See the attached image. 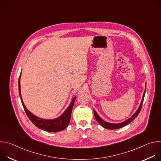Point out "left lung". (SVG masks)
I'll use <instances>...</instances> for the list:
<instances>
[{
    "label": "left lung",
    "instance_id": "left-lung-1",
    "mask_svg": "<svg viewBox=\"0 0 161 161\" xmlns=\"http://www.w3.org/2000/svg\"><path fill=\"white\" fill-rule=\"evenodd\" d=\"M146 90V89H145ZM145 92L143 94V99H142V103L139 107V108L137 109V110L136 111V112L133 114V115L129 119H128L126 121H124L122 123H120V124H111V123H108V122H106L105 121H104L103 120H102L97 114V113H96V111L94 109V115H95V117L96 119V120H97V122L100 124V125L101 126H103V127L106 128V129H119V128H121V127H123L125 125H127V124H129V123H130L134 119H135L137 116L138 115L141 109H142V105H143V100H144V97H145Z\"/></svg>",
    "mask_w": 161,
    "mask_h": 161
}]
</instances>
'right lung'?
Wrapping results in <instances>:
<instances>
[{"label": "right lung", "instance_id": "add662e5", "mask_svg": "<svg viewBox=\"0 0 161 161\" xmlns=\"http://www.w3.org/2000/svg\"><path fill=\"white\" fill-rule=\"evenodd\" d=\"M21 76V74L18 80V90H19V94L21 99V101L23 105V107L24 108V110L27 114V117L31 120V121L37 127L41 129L44 130L48 132H58L65 129L69 123L70 122L71 112L73 109V107L76 100V97H74L72 102L71 103L67 109L64 111V113L62 115L55 119L53 120H45L37 117L34 114L31 113L25 106L24 102L22 101L21 96V91H20V81L19 78Z\"/></svg>", "mask_w": 161, "mask_h": 161}]
</instances>
